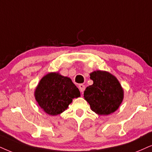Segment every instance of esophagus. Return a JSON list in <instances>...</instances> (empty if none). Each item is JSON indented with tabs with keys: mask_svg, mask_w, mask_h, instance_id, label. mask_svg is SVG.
Returning a JSON list of instances; mask_svg holds the SVG:
<instances>
[{
	"mask_svg": "<svg viewBox=\"0 0 152 152\" xmlns=\"http://www.w3.org/2000/svg\"><path fill=\"white\" fill-rule=\"evenodd\" d=\"M78 88H79V90L81 92L83 93L84 92V90H85V86L83 85V84H80L79 86H78Z\"/></svg>",
	"mask_w": 152,
	"mask_h": 152,
	"instance_id": "obj_1",
	"label": "esophagus"
}]
</instances>
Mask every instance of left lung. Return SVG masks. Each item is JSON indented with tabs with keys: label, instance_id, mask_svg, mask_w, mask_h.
<instances>
[{
	"label": "left lung",
	"instance_id": "left-lung-1",
	"mask_svg": "<svg viewBox=\"0 0 152 152\" xmlns=\"http://www.w3.org/2000/svg\"><path fill=\"white\" fill-rule=\"evenodd\" d=\"M90 75L93 84L86 88L83 95L92 111L99 115L114 112L124 99V90L118 79L104 71H95Z\"/></svg>",
	"mask_w": 152,
	"mask_h": 152
}]
</instances>
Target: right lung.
<instances>
[{"instance_id": "right-lung-1", "label": "right lung", "mask_w": 152, "mask_h": 152, "mask_svg": "<svg viewBox=\"0 0 152 152\" xmlns=\"http://www.w3.org/2000/svg\"><path fill=\"white\" fill-rule=\"evenodd\" d=\"M34 95L45 113L55 116L66 110L72 99L80 97V93L71 78L51 72L41 78Z\"/></svg>"}]
</instances>
